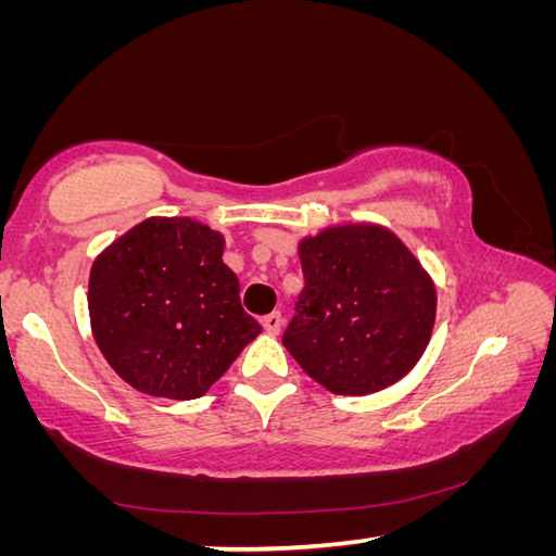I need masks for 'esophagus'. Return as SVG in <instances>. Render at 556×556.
Returning <instances> with one entry per match:
<instances>
[{
  "label": "esophagus",
  "instance_id": "34e87169",
  "mask_svg": "<svg viewBox=\"0 0 556 556\" xmlns=\"http://www.w3.org/2000/svg\"><path fill=\"white\" fill-rule=\"evenodd\" d=\"M262 326H265V331L269 336H277L281 331V314L279 312H271L265 318H262Z\"/></svg>",
  "mask_w": 556,
  "mask_h": 556
}]
</instances>
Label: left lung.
Segmentation results:
<instances>
[{
	"instance_id": "1",
	"label": "left lung",
	"mask_w": 556,
	"mask_h": 556,
	"mask_svg": "<svg viewBox=\"0 0 556 556\" xmlns=\"http://www.w3.org/2000/svg\"><path fill=\"white\" fill-rule=\"evenodd\" d=\"M304 289L285 343L308 378L333 394H372L425 355L437 287L390 228L343 223L299 242Z\"/></svg>"
}]
</instances>
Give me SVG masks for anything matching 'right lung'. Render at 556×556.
Here are the masks:
<instances>
[{"mask_svg": "<svg viewBox=\"0 0 556 556\" xmlns=\"http://www.w3.org/2000/svg\"><path fill=\"white\" fill-rule=\"evenodd\" d=\"M223 248V232L193 218H147L92 262V338L135 390L203 397L262 333L242 312L240 281Z\"/></svg>", "mask_w": 556, "mask_h": 556, "instance_id": "obj_1", "label": "right lung"}]
</instances>
